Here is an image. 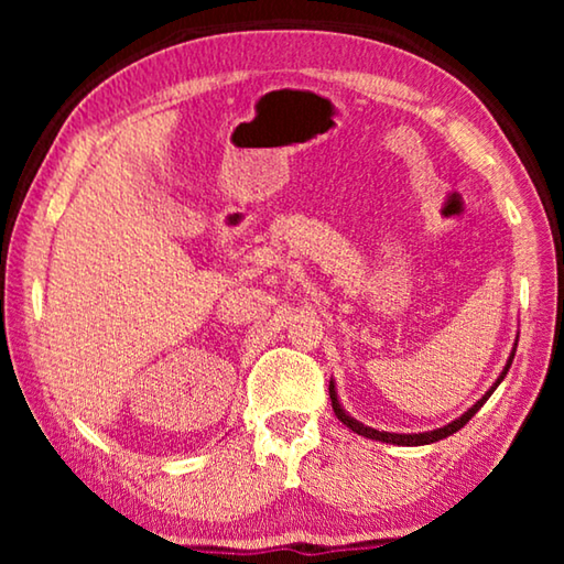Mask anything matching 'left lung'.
<instances>
[{
    "label": "left lung",
    "instance_id": "obj_1",
    "mask_svg": "<svg viewBox=\"0 0 564 564\" xmlns=\"http://www.w3.org/2000/svg\"><path fill=\"white\" fill-rule=\"evenodd\" d=\"M514 350H518V338H514V346H512V350H510L508 362H505L502 373L498 376V380H495V383H492L488 390H485V395H482L480 400H477V403H475L473 408H467L460 417H455L453 423H447V425H443V427H435V431H425V433H388V431H376V427H370V425H362L360 420L352 417V415L348 413V410L340 405V398H338V390H336V380L330 378L328 393H330L333 413H336L340 423L346 425V427H350L352 433H358V435H362V437H370V441H378V443L403 445V447H415V445H431V443H437V441H443V437H447V435H453V433L460 431V427L467 423V420H470V417L477 413V410H480V408L485 405V400H488V398L495 393V388H498V386L502 383V378L508 376V370H510V366H512V358H514Z\"/></svg>",
    "mask_w": 564,
    "mask_h": 564
}]
</instances>
